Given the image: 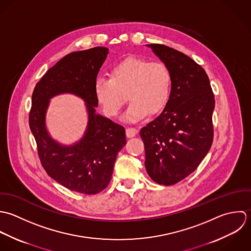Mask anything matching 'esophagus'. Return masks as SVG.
I'll use <instances>...</instances> for the list:
<instances>
[{
  "label": "esophagus",
  "instance_id": "obj_1",
  "mask_svg": "<svg viewBox=\"0 0 251 251\" xmlns=\"http://www.w3.org/2000/svg\"><path fill=\"white\" fill-rule=\"evenodd\" d=\"M138 134V130L134 127H129L126 129V136L128 138H133Z\"/></svg>",
  "mask_w": 251,
  "mask_h": 251
}]
</instances>
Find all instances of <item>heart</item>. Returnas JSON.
<instances>
[{
    "instance_id": "1",
    "label": "heart",
    "mask_w": 251,
    "mask_h": 251,
    "mask_svg": "<svg viewBox=\"0 0 251 251\" xmlns=\"http://www.w3.org/2000/svg\"><path fill=\"white\" fill-rule=\"evenodd\" d=\"M173 75L160 61L130 56L114 65L108 78L95 81V97L105 115L117 116L128 99L131 100L125 118L136 121L149 114L159 113L171 98Z\"/></svg>"
}]
</instances>
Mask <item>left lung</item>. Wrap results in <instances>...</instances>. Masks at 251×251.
<instances>
[{
	"instance_id": "obj_1",
	"label": "left lung",
	"mask_w": 251,
	"mask_h": 251,
	"mask_svg": "<svg viewBox=\"0 0 251 251\" xmlns=\"http://www.w3.org/2000/svg\"><path fill=\"white\" fill-rule=\"evenodd\" d=\"M171 70L173 89L162 113L141 129L151 179L173 185L200 165L213 141L214 95L205 71L193 59L164 45H148Z\"/></svg>"
}]
</instances>
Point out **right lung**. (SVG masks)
Here are the masks:
<instances>
[{
	"label": "right lung",
	"mask_w": 251,
	"mask_h": 251,
	"mask_svg": "<svg viewBox=\"0 0 251 251\" xmlns=\"http://www.w3.org/2000/svg\"><path fill=\"white\" fill-rule=\"evenodd\" d=\"M107 53L106 48L97 47L63 57L37 83L29 113L30 129L48 175L64 187L86 195L97 194L108 185L116 156L126 145L124 127L96 113L94 85ZM62 93L82 98L89 111L84 138L71 147L52 140L45 127L49 100Z\"/></svg>",
	"instance_id": "add662e5"
}]
</instances>
